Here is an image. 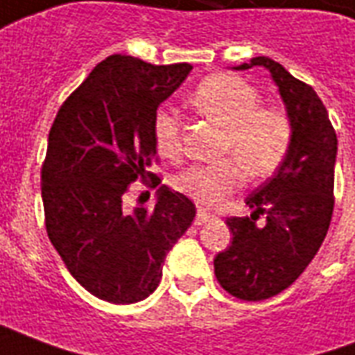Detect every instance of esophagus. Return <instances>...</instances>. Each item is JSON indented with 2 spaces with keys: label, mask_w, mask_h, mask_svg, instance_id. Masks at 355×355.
Returning <instances> with one entry per match:
<instances>
[{
  "label": "esophagus",
  "mask_w": 355,
  "mask_h": 355,
  "mask_svg": "<svg viewBox=\"0 0 355 355\" xmlns=\"http://www.w3.org/2000/svg\"><path fill=\"white\" fill-rule=\"evenodd\" d=\"M211 213H207V211H203V209H198V215H196V220H193V223H196V226H203V224L207 223L209 218H211Z\"/></svg>",
  "instance_id": "34e87169"
}]
</instances>
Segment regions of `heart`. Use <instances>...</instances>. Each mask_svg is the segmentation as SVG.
<instances>
[{
	"label": "heart",
	"mask_w": 355,
	"mask_h": 355,
	"mask_svg": "<svg viewBox=\"0 0 355 355\" xmlns=\"http://www.w3.org/2000/svg\"><path fill=\"white\" fill-rule=\"evenodd\" d=\"M200 116L224 129L223 152L234 159L196 163L175 177V186L201 205H216L249 177L274 173L287 155L293 125L282 108L261 106V93L238 76L216 73L203 80L190 96ZM154 140L163 157L180 152V121L171 112L154 117ZM244 169L241 170V167Z\"/></svg>",
	"instance_id": "1"
}]
</instances>
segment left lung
<instances>
[{"mask_svg": "<svg viewBox=\"0 0 355 355\" xmlns=\"http://www.w3.org/2000/svg\"><path fill=\"white\" fill-rule=\"evenodd\" d=\"M261 66L279 91L293 125L287 155L245 200L251 216H232L230 247L215 257V275L230 295L264 300L287 289L320 251L333 216L336 132L320 96L279 62L254 57L234 70ZM267 215L262 227L258 216Z\"/></svg>", "mask_w": 355, "mask_h": 355, "instance_id": "8db88e82", "label": "left lung"}]
</instances>
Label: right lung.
<instances>
[{
  "instance_id": "add662e5",
  "label": "right lung",
  "mask_w": 355,
  "mask_h": 355,
  "mask_svg": "<svg viewBox=\"0 0 355 355\" xmlns=\"http://www.w3.org/2000/svg\"><path fill=\"white\" fill-rule=\"evenodd\" d=\"M192 66H154L112 55L58 110L42 169L45 226L53 247L85 289L114 304L152 295L162 264L190 228L196 205L167 186L154 211L123 205L127 186L148 173L157 148L154 117Z\"/></svg>"
}]
</instances>
